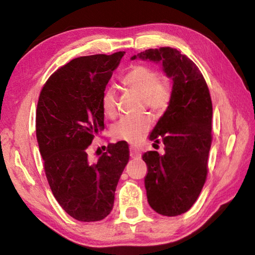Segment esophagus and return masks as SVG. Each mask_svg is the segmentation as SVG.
I'll list each match as a JSON object with an SVG mask.
<instances>
[{
	"label": "esophagus",
	"mask_w": 255,
	"mask_h": 255,
	"mask_svg": "<svg viewBox=\"0 0 255 255\" xmlns=\"http://www.w3.org/2000/svg\"><path fill=\"white\" fill-rule=\"evenodd\" d=\"M130 157L131 158H139L140 155H141V152L140 149L136 147V146H130Z\"/></svg>",
	"instance_id": "obj_1"
}]
</instances>
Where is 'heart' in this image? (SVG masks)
Masks as SVG:
<instances>
[{
  "instance_id": "b5f03b06",
  "label": "heart",
  "mask_w": 255,
  "mask_h": 255,
  "mask_svg": "<svg viewBox=\"0 0 255 255\" xmlns=\"http://www.w3.org/2000/svg\"><path fill=\"white\" fill-rule=\"evenodd\" d=\"M123 82L128 89L143 97L144 106L155 114H163L169 107L172 88L169 81L159 75L156 68L145 64H137L126 73ZM101 106L107 117L114 118L117 114L116 89L114 86H108L103 91ZM150 126L152 120L147 115L139 117H123L114 126L112 133L119 140L133 143L139 140L149 130Z\"/></svg>"
}]
</instances>
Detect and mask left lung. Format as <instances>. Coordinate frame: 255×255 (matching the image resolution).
<instances>
[{
	"mask_svg": "<svg viewBox=\"0 0 255 255\" xmlns=\"http://www.w3.org/2000/svg\"><path fill=\"white\" fill-rule=\"evenodd\" d=\"M137 57L162 63L173 80L170 105L149 136L163 141L165 153L148 150L143 155L148 204L156 213L173 217L191 208L207 180L213 103L200 70L178 49H146L131 59Z\"/></svg>",
	"mask_w": 255,
	"mask_h": 255,
	"instance_id": "obj_1",
	"label": "left lung"
}]
</instances>
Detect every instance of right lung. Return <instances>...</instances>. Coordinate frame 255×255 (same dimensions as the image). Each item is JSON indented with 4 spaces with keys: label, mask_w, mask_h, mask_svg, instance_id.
Instances as JSON below:
<instances>
[{
    "label": "right lung",
    "mask_w": 255,
    "mask_h": 255,
    "mask_svg": "<svg viewBox=\"0 0 255 255\" xmlns=\"http://www.w3.org/2000/svg\"><path fill=\"white\" fill-rule=\"evenodd\" d=\"M125 51L72 59L46 81L36 111V136L47 181L60 207L76 221L110 214L129 159L125 141L109 144L97 161L89 146L105 128L101 98Z\"/></svg>",
    "instance_id": "obj_1"
}]
</instances>
